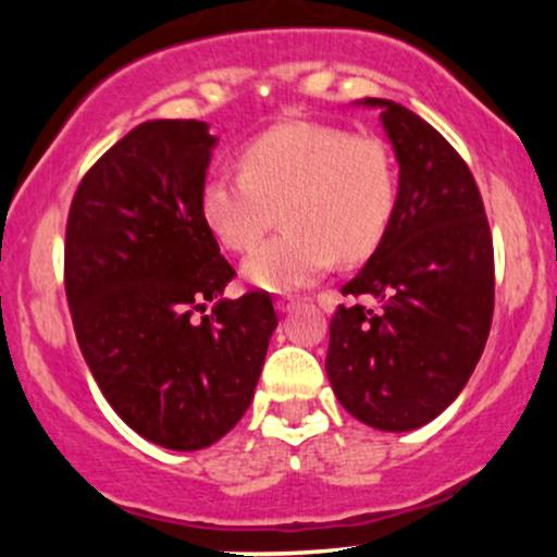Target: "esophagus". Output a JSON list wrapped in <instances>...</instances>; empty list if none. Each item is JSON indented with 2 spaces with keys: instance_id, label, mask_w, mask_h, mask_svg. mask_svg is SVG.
<instances>
[{
  "instance_id": "34e87169",
  "label": "esophagus",
  "mask_w": 557,
  "mask_h": 557,
  "mask_svg": "<svg viewBox=\"0 0 557 557\" xmlns=\"http://www.w3.org/2000/svg\"><path fill=\"white\" fill-rule=\"evenodd\" d=\"M298 300L300 298H296V296H280L277 300H274V306H277V311H283V314H287V311L296 309Z\"/></svg>"
}]
</instances>
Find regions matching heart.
<instances>
[{
	"instance_id": "heart-1",
	"label": "heart",
	"mask_w": 557,
	"mask_h": 557,
	"mask_svg": "<svg viewBox=\"0 0 557 557\" xmlns=\"http://www.w3.org/2000/svg\"><path fill=\"white\" fill-rule=\"evenodd\" d=\"M398 198L395 159L376 136L290 123L251 138L240 172L212 170L198 209L212 235L243 253L259 243L280 207L283 233L261 243L243 274L264 290L317 283L335 257L359 261L380 246Z\"/></svg>"
}]
</instances>
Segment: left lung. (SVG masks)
Returning <instances> with one entry per match:
<instances>
[{"label": "left lung", "mask_w": 557, "mask_h": 557, "mask_svg": "<svg viewBox=\"0 0 557 557\" xmlns=\"http://www.w3.org/2000/svg\"><path fill=\"white\" fill-rule=\"evenodd\" d=\"M382 125L400 162L393 220L337 306L327 374L345 411L408 432L445 411L474 372L495 309V251L463 157L430 123L387 99Z\"/></svg>", "instance_id": "left-lung-1"}]
</instances>
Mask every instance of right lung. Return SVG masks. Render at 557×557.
<instances>
[{
	"label": "right lung",
	"mask_w": 557,
	"mask_h": 557,
	"mask_svg": "<svg viewBox=\"0 0 557 557\" xmlns=\"http://www.w3.org/2000/svg\"><path fill=\"white\" fill-rule=\"evenodd\" d=\"M214 136L133 127L88 168L65 227L81 354L131 430L170 450L216 443L251 406L277 314L270 293L207 304L235 277L198 209Z\"/></svg>",
	"instance_id": "obj_1"
}]
</instances>
